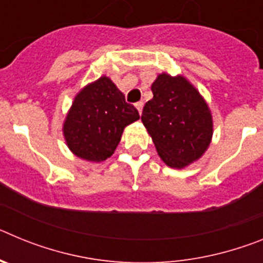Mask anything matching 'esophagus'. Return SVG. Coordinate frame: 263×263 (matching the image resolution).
Listing matches in <instances>:
<instances>
[{"label": "esophagus", "mask_w": 263, "mask_h": 263, "mask_svg": "<svg viewBox=\"0 0 263 263\" xmlns=\"http://www.w3.org/2000/svg\"><path fill=\"white\" fill-rule=\"evenodd\" d=\"M136 108H137V110H138L139 115H142V109H143V103H142V101H139V103H137L136 104Z\"/></svg>", "instance_id": "34e87169"}]
</instances>
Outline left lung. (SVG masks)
Listing matches in <instances>:
<instances>
[{
	"label": "left lung",
	"mask_w": 263,
	"mask_h": 263,
	"mask_svg": "<svg viewBox=\"0 0 263 263\" xmlns=\"http://www.w3.org/2000/svg\"><path fill=\"white\" fill-rule=\"evenodd\" d=\"M152 90L154 96L143 106L141 120L160 159L168 167L184 168L210 147L213 136L210 106L183 75L162 72Z\"/></svg>",
	"instance_id": "obj_1"
}]
</instances>
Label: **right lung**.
<instances>
[{
  "label": "right lung",
  "mask_w": 263,
  "mask_h": 263,
  "mask_svg": "<svg viewBox=\"0 0 263 263\" xmlns=\"http://www.w3.org/2000/svg\"><path fill=\"white\" fill-rule=\"evenodd\" d=\"M137 120L138 110L110 78L101 76L79 90L63 122V136L72 154L103 162L115 153L125 127Z\"/></svg>",
  "instance_id": "1"
}]
</instances>
